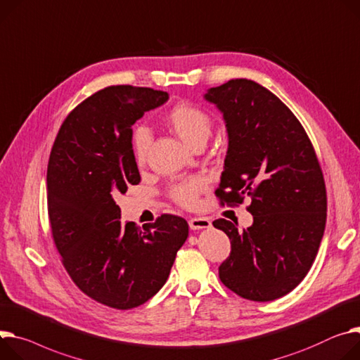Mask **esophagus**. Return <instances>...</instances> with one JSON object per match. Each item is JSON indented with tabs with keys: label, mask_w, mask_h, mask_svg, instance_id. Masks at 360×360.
<instances>
[{
	"label": "esophagus",
	"mask_w": 360,
	"mask_h": 360,
	"mask_svg": "<svg viewBox=\"0 0 360 360\" xmlns=\"http://www.w3.org/2000/svg\"><path fill=\"white\" fill-rule=\"evenodd\" d=\"M188 226L193 231H199V229H209L212 226V222L207 217H191L188 220Z\"/></svg>",
	"instance_id": "34e87169"
}]
</instances>
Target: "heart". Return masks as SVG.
<instances>
[{"mask_svg": "<svg viewBox=\"0 0 360 360\" xmlns=\"http://www.w3.org/2000/svg\"><path fill=\"white\" fill-rule=\"evenodd\" d=\"M165 125H167L180 140L190 148H198L205 146L207 138L212 134V118L205 109L191 105V103H179L165 117ZM151 141L150 131L144 127L135 128L132 131L131 144L132 154L138 165H143L147 160V153ZM206 187V180L200 176H193L183 181H179L172 186L170 196L181 206L191 207L198 202L200 193Z\"/></svg>", "mask_w": 360, "mask_h": 360, "instance_id": "1", "label": "heart"}]
</instances>
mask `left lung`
<instances>
[{
	"instance_id": "8db88e82",
	"label": "left lung",
	"mask_w": 360,
	"mask_h": 360,
	"mask_svg": "<svg viewBox=\"0 0 360 360\" xmlns=\"http://www.w3.org/2000/svg\"><path fill=\"white\" fill-rule=\"evenodd\" d=\"M205 99L222 112L228 153L216 196L252 199L254 224L239 232L226 219L213 226L231 239L219 278L238 295L272 301L292 291L310 271L326 228L327 196L310 138L272 92L232 79Z\"/></svg>"
}]
</instances>
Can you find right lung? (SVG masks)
Returning a JSON list of instances; mask_svg holds the SVG:
<instances>
[{"mask_svg":"<svg viewBox=\"0 0 360 360\" xmlns=\"http://www.w3.org/2000/svg\"><path fill=\"white\" fill-rule=\"evenodd\" d=\"M167 101L151 88H105L68 115L49 158L47 209L62 262L86 295L118 310L160 291L188 236L174 214L143 228L124 224L115 202L141 180L131 127Z\"/></svg>","mask_w":360,"mask_h":360,"instance_id":"1","label":"right lung"}]
</instances>
